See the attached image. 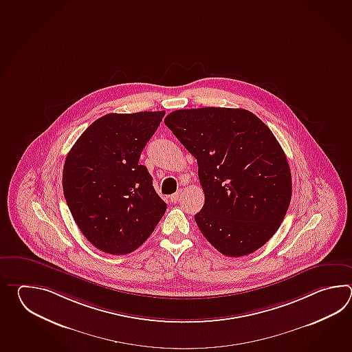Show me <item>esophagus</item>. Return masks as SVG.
Instances as JSON below:
<instances>
[{
	"label": "esophagus",
	"mask_w": 352,
	"mask_h": 352,
	"mask_svg": "<svg viewBox=\"0 0 352 352\" xmlns=\"http://www.w3.org/2000/svg\"><path fill=\"white\" fill-rule=\"evenodd\" d=\"M181 195H182V192L177 191V192H175V194L170 196V200H171V202H173V204H176V202L179 201Z\"/></svg>",
	"instance_id": "obj_1"
}]
</instances>
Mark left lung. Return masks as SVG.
I'll list each match as a JSON object with an SVG mask.
<instances>
[{
  "mask_svg": "<svg viewBox=\"0 0 352 352\" xmlns=\"http://www.w3.org/2000/svg\"><path fill=\"white\" fill-rule=\"evenodd\" d=\"M165 124L197 161L202 235L226 256L263 247L292 197L289 165L270 128L245 109L215 107L175 111Z\"/></svg>",
  "mask_w": 352,
  "mask_h": 352,
  "instance_id": "left-lung-1",
  "label": "left lung"
}]
</instances>
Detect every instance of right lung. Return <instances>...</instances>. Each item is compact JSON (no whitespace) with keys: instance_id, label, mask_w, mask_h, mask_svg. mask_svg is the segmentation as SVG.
<instances>
[{"instance_id":"add662e5","label":"right lung","mask_w":352,"mask_h":352,"mask_svg":"<svg viewBox=\"0 0 352 352\" xmlns=\"http://www.w3.org/2000/svg\"><path fill=\"white\" fill-rule=\"evenodd\" d=\"M165 112L109 113L93 122L67 153L63 190L82 235L99 250L141 247L165 214L140 156Z\"/></svg>"}]
</instances>
